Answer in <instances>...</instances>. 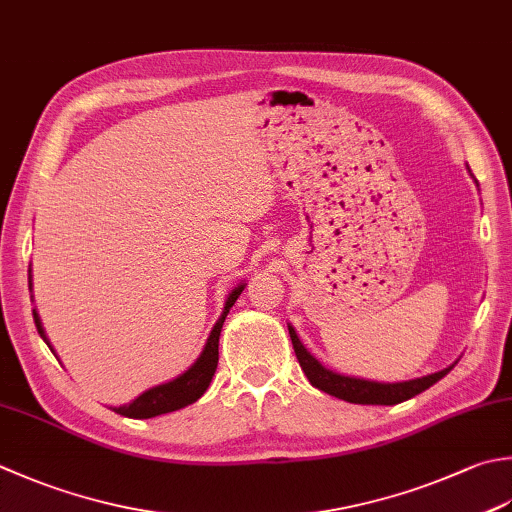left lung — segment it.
<instances>
[{"label":"left lung","instance_id":"1","mask_svg":"<svg viewBox=\"0 0 512 512\" xmlns=\"http://www.w3.org/2000/svg\"><path fill=\"white\" fill-rule=\"evenodd\" d=\"M290 339H293V348L297 355V362L302 366V370L308 377V382L315 388L324 390V393L344 399V402L350 404H379V406H393L399 402H406V399L415 397L419 393H424L426 388L437 384L439 379L446 377L450 373V368L439 370V373L419 377V379H410V382H397V384H379V382H368V379H357V377H346V375H337L333 370L324 368L317 359L308 353L304 344L299 342L297 333L293 326H288Z\"/></svg>","mask_w":512,"mask_h":512}]
</instances>
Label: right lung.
I'll use <instances>...</instances> for the list:
<instances>
[{"mask_svg": "<svg viewBox=\"0 0 512 512\" xmlns=\"http://www.w3.org/2000/svg\"><path fill=\"white\" fill-rule=\"evenodd\" d=\"M242 290H244V286H237L233 293L228 295L222 317L217 319L215 328L210 330V337L204 346V353L199 355L197 362L190 366L184 375H179L177 379H173V382H168V384H159L155 388H148L146 393H142L135 399V402L113 408L115 413L124 415V417H133V419H148V417H157L164 413H173V410H179V408L197 402V399L206 393L210 379H213V375H215L217 359H219V333H222V326H224L228 310L233 308L237 297L242 295ZM33 319H35L37 333L42 335L46 342L42 322H39L35 310H33Z\"/></svg>", "mask_w": 512, "mask_h": 512, "instance_id": "1", "label": "right lung"}]
</instances>
